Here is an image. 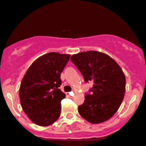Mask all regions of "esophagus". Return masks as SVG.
Instances as JSON below:
<instances>
[{"instance_id":"34e87169","label":"esophagus","mask_w":146,"mask_h":146,"mask_svg":"<svg viewBox=\"0 0 146 146\" xmlns=\"http://www.w3.org/2000/svg\"><path fill=\"white\" fill-rule=\"evenodd\" d=\"M66 96L69 98H71L73 96V92H70V93H66Z\"/></svg>"}]
</instances>
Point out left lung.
Here are the masks:
<instances>
[{
  "label": "left lung",
  "instance_id": "left-lung-1",
  "mask_svg": "<svg viewBox=\"0 0 146 146\" xmlns=\"http://www.w3.org/2000/svg\"><path fill=\"white\" fill-rule=\"evenodd\" d=\"M70 60L91 81V93H86L78 113L90 123H100L111 118L122 103L125 92V76L119 65L107 54L89 50L74 54Z\"/></svg>",
  "mask_w": 146,
  "mask_h": 146
}]
</instances>
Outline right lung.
I'll return each instance as SVG.
<instances>
[{
  "instance_id": "obj_1",
  "label": "right lung",
  "mask_w": 146,
  "mask_h": 146,
  "mask_svg": "<svg viewBox=\"0 0 146 146\" xmlns=\"http://www.w3.org/2000/svg\"><path fill=\"white\" fill-rule=\"evenodd\" d=\"M70 55L51 52L31 64L19 89L21 105L29 119L36 125L48 126L60 115V101L66 94L59 89L60 74Z\"/></svg>"
}]
</instances>
